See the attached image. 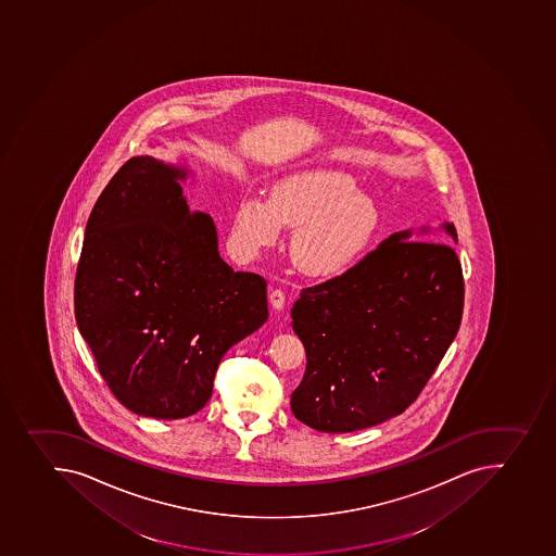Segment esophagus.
I'll return each instance as SVG.
<instances>
[{"label":"esophagus","mask_w":556,"mask_h":556,"mask_svg":"<svg viewBox=\"0 0 556 556\" xmlns=\"http://www.w3.org/2000/svg\"><path fill=\"white\" fill-rule=\"evenodd\" d=\"M269 301L275 311H283V306H286V292L281 291V289H275L269 294Z\"/></svg>","instance_id":"1"}]
</instances>
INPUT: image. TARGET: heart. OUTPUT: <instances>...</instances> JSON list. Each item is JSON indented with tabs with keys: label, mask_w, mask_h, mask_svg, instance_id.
<instances>
[{
	"label": "heart",
	"mask_w": 556,
	"mask_h": 556,
	"mask_svg": "<svg viewBox=\"0 0 556 556\" xmlns=\"http://www.w3.org/2000/svg\"><path fill=\"white\" fill-rule=\"evenodd\" d=\"M283 226L295 228L294 264L314 278H336L375 244L380 206L341 170H303L278 181L273 200L248 195L240 201L233 237L245 255H256L280 240Z\"/></svg>",
	"instance_id": "1"
}]
</instances>
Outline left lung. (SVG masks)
<instances>
[{
  "mask_svg": "<svg viewBox=\"0 0 556 556\" xmlns=\"http://www.w3.org/2000/svg\"><path fill=\"white\" fill-rule=\"evenodd\" d=\"M442 228L456 240L455 225ZM428 239L392 233L344 275L301 291L291 312L306 351L291 397L301 422L325 433L364 430L422 392L464 311L455 248Z\"/></svg>",
  "mask_w": 556,
  "mask_h": 556,
  "instance_id": "left-lung-1",
  "label": "left lung"
}]
</instances>
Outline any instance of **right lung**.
<instances>
[{
  "label": "right lung",
  "instance_id": "add662e5",
  "mask_svg": "<svg viewBox=\"0 0 556 556\" xmlns=\"http://www.w3.org/2000/svg\"><path fill=\"white\" fill-rule=\"evenodd\" d=\"M184 178L153 156L126 162L90 212L75 276L76 325L100 375L155 419L201 410L226 351L267 320V283L220 258Z\"/></svg>",
  "mask_w": 556,
  "mask_h": 556
}]
</instances>
